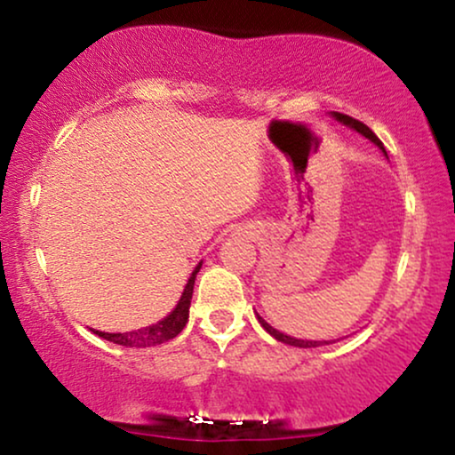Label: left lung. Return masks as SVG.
Segmentation results:
<instances>
[{
	"label": "left lung",
	"mask_w": 455,
	"mask_h": 455,
	"mask_svg": "<svg viewBox=\"0 0 455 455\" xmlns=\"http://www.w3.org/2000/svg\"><path fill=\"white\" fill-rule=\"evenodd\" d=\"M336 119H340L342 124H347V126H351V128H355L357 130V132H362L365 139H370L372 140V143H377L380 149L385 151V148H383V143H380V139L377 137V134L372 132V130H370L368 126H365V124H362L359 122V119H353V117H348V115H344V113H336ZM385 156H387V151H385ZM259 323L260 325L265 327V331L267 333H271V336L275 338V340H280V342H284V344H291V347H299V348H310V347H321L323 342H312V340H297V338H291V336H284V333H280L278 329H274L271 325H267V323L263 321V318L259 316ZM327 344V342H325Z\"/></svg>",
	"instance_id": "8db88e82"
}]
</instances>
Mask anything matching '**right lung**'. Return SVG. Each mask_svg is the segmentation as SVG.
I'll return each instance as SVG.
<instances>
[{"label": "right lung", "mask_w": 455, "mask_h": 455, "mask_svg": "<svg viewBox=\"0 0 455 455\" xmlns=\"http://www.w3.org/2000/svg\"><path fill=\"white\" fill-rule=\"evenodd\" d=\"M201 269V263L196 265V269L192 271L190 280H188L184 295H181L180 304L164 321L156 323L151 327H143L137 329V331H126V333H104V331H93L98 336L104 338V340L122 344V347H137V348H145V347H156V344L169 342L173 340L177 333L186 327L188 323V312H190V299H192V291H195V278Z\"/></svg>", "instance_id": "add662e5"}]
</instances>
